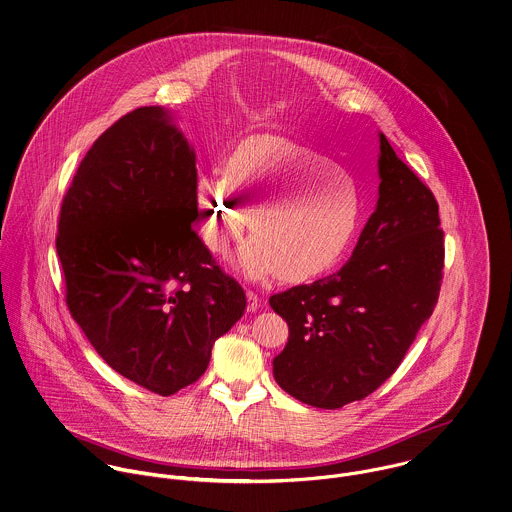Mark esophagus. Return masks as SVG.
Returning <instances> with one entry per match:
<instances>
[{
    "mask_svg": "<svg viewBox=\"0 0 512 512\" xmlns=\"http://www.w3.org/2000/svg\"><path fill=\"white\" fill-rule=\"evenodd\" d=\"M259 305H261V299L257 297V293L247 291V312H255Z\"/></svg>",
    "mask_w": 512,
    "mask_h": 512,
    "instance_id": "obj_1",
    "label": "esophagus"
}]
</instances>
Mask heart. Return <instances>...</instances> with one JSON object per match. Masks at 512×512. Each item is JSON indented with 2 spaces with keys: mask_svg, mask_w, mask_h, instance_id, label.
<instances>
[{
  "mask_svg": "<svg viewBox=\"0 0 512 512\" xmlns=\"http://www.w3.org/2000/svg\"><path fill=\"white\" fill-rule=\"evenodd\" d=\"M205 245L225 255L247 229L237 267L251 279L279 273L308 283L334 269L360 223L354 180L330 158L283 138H253L223 162V180L196 186Z\"/></svg>",
  "mask_w": 512,
  "mask_h": 512,
  "instance_id": "b5f03b06",
  "label": "heart"
}]
</instances>
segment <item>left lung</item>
<instances>
[{"label":"left lung","mask_w":512,"mask_h":512,"mask_svg":"<svg viewBox=\"0 0 512 512\" xmlns=\"http://www.w3.org/2000/svg\"><path fill=\"white\" fill-rule=\"evenodd\" d=\"M378 204L340 271L269 299L289 324L277 384L312 408L364 400L402 364L437 305L443 229L431 190L380 132Z\"/></svg>","instance_id":"8db88e82"}]
</instances>
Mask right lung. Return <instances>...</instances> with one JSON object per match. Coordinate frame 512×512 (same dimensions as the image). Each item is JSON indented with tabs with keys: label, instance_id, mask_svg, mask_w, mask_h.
Instances as JSON below:
<instances>
[{
	"label": "right lung",
	"instance_id": "1",
	"mask_svg": "<svg viewBox=\"0 0 512 512\" xmlns=\"http://www.w3.org/2000/svg\"><path fill=\"white\" fill-rule=\"evenodd\" d=\"M196 186L194 148L142 106L95 140L59 213L71 316L112 370L160 396L200 380L247 307L192 229Z\"/></svg>",
	"mask_w": 512,
	"mask_h": 512
}]
</instances>
